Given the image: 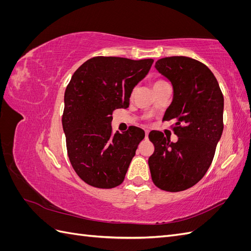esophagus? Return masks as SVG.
<instances>
[{"label":"esophagus","mask_w":251,"mask_h":251,"mask_svg":"<svg viewBox=\"0 0 251 251\" xmlns=\"http://www.w3.org/2000/svg\"><path fill=\"white\" fill-rule=\"evenodd\" d=\"M144 132H146V137H148V136H149V133H150V131H149V130H146V131H144Z\"/></svg>","instance_id":"obj_1"}]
</instances>
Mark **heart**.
Masks as SVG:
<instances>
[{
	"label": "heart",
	"mask_w": 251,
	"mask_h": 251,
	"mask_svg": "<svg viewBox=\"0 0 251 251\" xmlns=\"http://www.w3.org/2000/svg\"><path fill=\"white\" fill-rule=\"evenodd\" d=\"M162 82H165V81L160 80V79H158V80H156V81L154 82V86H155V85H159V83H162Z\"/></svg>",
	"instance_id": "b5f03b06"
}]
</instances>
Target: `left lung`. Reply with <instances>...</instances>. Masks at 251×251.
Wrapping results in <instances>:
<instances>
[{
	"mask_svg": "<svg viewBox=\"0 0 251 251\" xmlns=\"http://www.w3.org/2000/svg\"><path fill=\"white\" fill-rule=\"evenodd\" d=\"M156 70L173 86V100L163 120L176 121V142L159 131L149 134L155 151L149 158L154 184L181 192L203 178L223 132L224 98L217 78L204 64L187 56L159 59Z\"/></svg>",
	"mask_w": 251,
	"mask_h": 251,
	"instance_id": "8db88e82",
	"label": "left lung"
}]
</instances>
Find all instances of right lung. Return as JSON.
Returning <instances> with one entry per match:
<instances>
[{"label":"right lung","instance_id":"right-lung-1","mask_svg":"<svg viewBox=\"0 0 251 251\" xmlns=\"http://www.w3.org/2000/svg\"><path fill=\"white\" fill-rule=\"evenodd\" d=\"M154 59L115 56L88 59L65 91L63 128L74 171L89 185L112 188L123 183L144 131L130 126L112 134V113L126 109L133 89L146 77Z\"/></svg>","mask_w":251,"mask_h":251}]
</instances>
